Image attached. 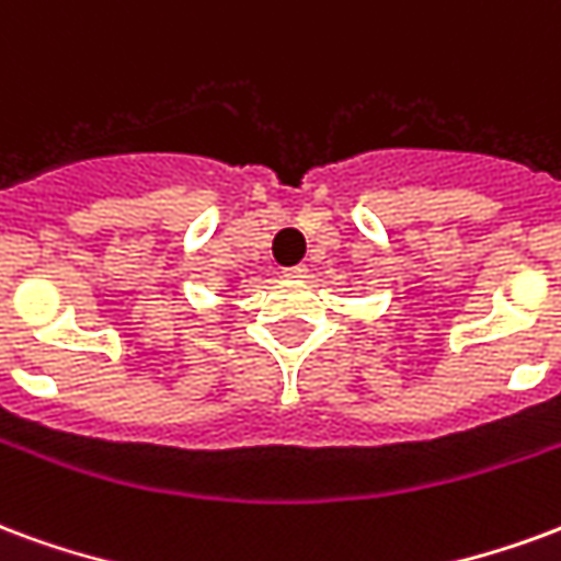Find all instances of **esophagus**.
<instances>
[{
  "instance_id": "obj_1",
  "label": "esophagus",
  "mask_w": 561,
  "mask_h": 561,
  "mask_svg": "<svg viewBox=\"0 0 561 561\" xmlns=\"http://www.w3.org/2000/svg\"><path fill=\"white\" fill-rule=\"evenodd\" d=\"M286 280H305L308 277V265H293V268H284Z\"/></svg>"
}]
</instances>
